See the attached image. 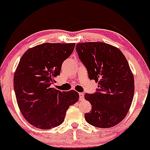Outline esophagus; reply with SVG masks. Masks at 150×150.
Masks as SVG:
<instances>
[{"instance_id": "esophagus-1", "label": "esophagus", "mask_w": 150, "mask_h": 150, "mask_svg": "<svg viewBox=\"0 0 150 150\" xmlns=\"http://www.w3.org/2000/svg\"><path fill=\"white\" fill-rule=\"evenodd\" d=\"M79 96H80V99L81 100L84 99V93H79Z\"/></svg>"}]
</instances>
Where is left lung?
Segmentation results:
<instances>
[{
  "label": "left lung",
  "instance_id": "obj_1",
  "mask_svg": "<svg viewBox=\"0 0 150 150\" xmlns=\"http://www.w3.org/2000/svg\"><path fill=\"white\" fill-rule=\"evenodd\" d=\"M75 48L89 78L98 82L95 93L84 95L92 105L85 120L96 127H114L126 117L133 98L134 78L129 63L118 48L107 43H78Z\"/></svg>",
  "mask_w": 150,
  "mask_h": 150
}]
</instances>
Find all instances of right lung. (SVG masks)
Wrapping results in <instances>:
<instances>
[{
    "label": "right lung",
    "instance_id": "right-lung-1",
    "mask_svg": "<svg viewBox=\"0 0 150 150\" xmlns=\"http://www.w3.org/2000/svg\"><path fill=\"white\" fill-rule=\"evenodd\" d=\"M75 45L43 43L28 49L19 61L14 75V92L21 114L35 127L59 126L68 108L78 100V93L74 90L61 91L51 87Z\"/></svg>",
    "mask_w": 150,
    "mask_h": 150
}]
</instances>
